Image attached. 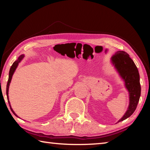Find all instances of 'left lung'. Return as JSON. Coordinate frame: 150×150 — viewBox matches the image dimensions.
I'll list each match as a JSON object with an SVG mask.
<instances>
[{
    "mask_svg": "<svg viewBox=\"0 0 150 150\" xmlns=\"http://www.w3.org/2000/svg\"><path fill=\"white\" fill-rule=\"evenodd\" d=\"M111 63L124 82V86L129 93V105L128 109L118 122L126 120L132 115L136 109L141 95V86L138 68L124 51H119L111 58Z\"/></svg>",
    "mask_w": 150,
    "mask_h": 150,
    "instance_id": "left-lung-1",
    "label": "left lung"
}]
</instances>
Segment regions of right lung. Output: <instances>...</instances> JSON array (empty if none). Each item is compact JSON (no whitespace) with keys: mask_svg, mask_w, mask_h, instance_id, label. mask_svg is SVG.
Here are the masks:
<instances>
[{"mask_svg":"<svg viewBox=\"0 0 150 150\" xmlns=\"http://www.w3.org/2000/svg\"><path fill=\"white\" fill-rule=\"evenodd\" d=\"M24 57V55H20L18 58V59L15 61V62L13 63V64L12 65L11 69H10V71H9V76H8V83H7V85H6V96H7V99H8V102L9 104V106H10V108H11V110L12 112V113L14 114V115L17 116V117H18V116H17V115L16 113L14 112V111L13 110V109L11 107V103H10V101H9V98H8V89H9V86H10V83L11 82V80H12V75H13L15 71V70L16 69V68L18 67V65L19 63H20V62L23 59V58Z\"/></svg>","mask_w":150,"mask_h":150,"instance_id":"1","label":"right lung"}]
</instances>
